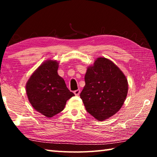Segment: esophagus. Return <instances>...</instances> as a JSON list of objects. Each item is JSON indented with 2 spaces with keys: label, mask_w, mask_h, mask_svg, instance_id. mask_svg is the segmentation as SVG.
<instances>
[{
  "label": "esophagus",
  "mask_w": 157,
  "mask_h": 157,
  "mask_svg": "<svg viewBox=\"0 0 157 157\" xmlns=\"http://www.w3.org/2000/svg\"><path fill=\"white\" fill-rule=\"evenodd\" d=\"M79 94H80V90L78 89V90H75V91H74V94L75 95H79Z\"/></svg>",
  "instance_id": "obj_1"
}]
</instances>
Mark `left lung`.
Here are the masks:
<instances>
[{"label": "left lung", "mask_w": 157, "mask_h": 157, "mask_svg": "<svg viewBox=\"0 0 157 157\" xmlns=\"http://www.w3.org/2000/svg\"><path fill=\"white\" fill-rule=\"evenodd\" d=\"M84 80L80 98L86 111L95 119L106 120L121 109L127 95L128 82L113 62L98 57L87 68Z\"/></svg>", "instance_id": "left-lung-1"}]
</instances>
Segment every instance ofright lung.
Listing matches in <instances>:
<instances>
[{
  "label": "right lung",
  "mask_w": 157,
  "mask_h": 157,
  "mask_svg": "<svg viewBox=\"0 0 157 157\" xmlns=\"http://www.w3.org/2000/svg\"><path fill=\"white\" fill-rule=\"evenodd\" d=\"M59 63L48 59L37 68L27 82L28 100L36 111L47 118L61 112L66 101L74 96L57 73Z\"/></svg>",
  "instance_id": "obj_1"
}]
</instances>
